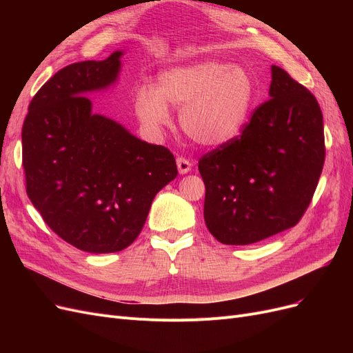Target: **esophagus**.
Wrapping results in <instances>:
<instances>
[{"label":"esophagus","mask_w":353,"mask_h":353,"mask_svg":"<svg viewBox=\"0 0 353 353\" xmlns=\"http://www.w3.org/2000/svg\"><path fill=\"white\" fill-rule=\"evenodd\" d=\"M176 166H178L179 174H187V172H190V170H191V162H190L188 159H185L183 156L176 159Z\"/></svg>","instance_id":"34e87169"}]
</instances>
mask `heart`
Wrapping results in <instances>:
<instances>
[{
  "label": "heart",
  "instance_id": "heart-1",
  "mask_svg": "<svg viewBox=\"0 0 353 353\" xmlns=\"http://www.w3.org/2000/svg\"><path fill=\"white\" fill-rule=\"evenodd\" d=\"M254 99L250 73L216 60H200L163 72L159 87L135 94L141 122L157 130L169 123L168 104L181 109L179 125L194 143L215 148L231 141L244 125Z\"/></svg>",
  "mask_w": 353,
  "mask_h": 353
}]
</instances>
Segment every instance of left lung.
<instances>
[{
    "label": "left lung",
    "instance_id": "1",
    "mask_svg": "<svg viewBox=\"0 0 353 353\" xmlns=\"http://www.w3.org/2000/svg\"><path fill=\"white\" fill-rule=\"evenodd\" d=\"M270 100L240 135L199 160L205 222L222 244L258 243L294 227L311 203L325 159L314 94L272 66Z\"/></svg>",
    "mask_w": 353,
    "mask_h": 353
}]
</instances>
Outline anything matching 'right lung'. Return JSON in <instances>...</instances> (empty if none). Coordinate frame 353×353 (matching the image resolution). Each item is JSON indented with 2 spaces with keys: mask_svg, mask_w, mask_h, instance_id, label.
Segmentation results:
<instances>
[{
  "mask_svg": "<svg viewBox=\"0 0 353 353\" xmlns=\"http://www.w3.org/2000/svg\"><path fill=\"white\" fill-rule=\"evenodd\" d=\"M121 56L60 69L32 99L22 128L28 197L60 239L90 253L132 244L154 196L178 175L166 147L91 112L85 94L116 81Z\"/></svg>",
  "mask_w": 353,
  "mask_h": 353,
  "instance_id": "1",
  "label": "right lung"
}]
</instances>
